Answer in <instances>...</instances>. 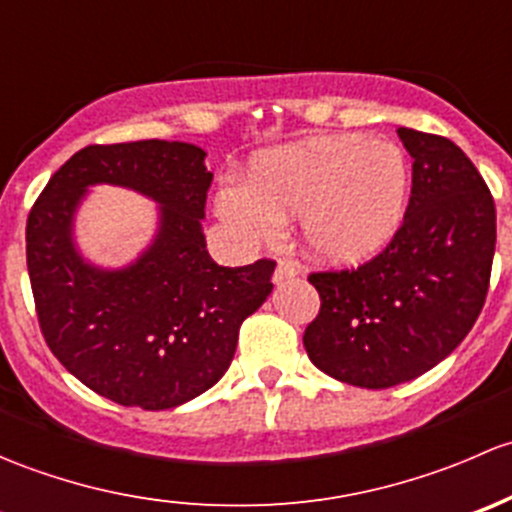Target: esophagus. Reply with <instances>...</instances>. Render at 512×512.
I'll return each instance as SVG.
<instances>
[{
    "label": "esophagus",
    "mask_w": 512,
    "mask_h": 512,
    "mask_svg": "<svg viewBox=\"0 0 512 512\" xmlns=\"http://www.w3.org/2000/svg\"><path fill=\"white\" fill-rule=\"evenodd\" d=\"M295 276H298V268H295L293 263L278 261L276 263V273H273V283H276V286H281V283L291 281V278H295Z\"/></svg>",
    "instance_id": "obj_1"
}]
</instances>
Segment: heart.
Returning <instances> with one entry per match:
<instances>
[{
    "label": "heart",
    "instance_id": "heart-1",
    "mask_svg": "<svg viewBox=\"0 0 512 512\" xmlns=\"http://www.w3.org/2000/svg\"><path fill=\"white\" fill-rule=\"evenodd\" d=\"M412 189L407 155L389 140L315 135L268 147L249 179L219 187L214 209L246 244L276 239L286 219L325 263H360L384 249L402 226Z\"/></svg>",
    "mask_w": 512,
    "mask_h": 512
}]
</instances>
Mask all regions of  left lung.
Listing matches in <instances>:
<instances>
[{"instance_id":"8db88e82","label":"left lung","mask_w":512,"mask_h":512,"mask_svg":"<svg viewBox=\"0 0 512 512\" xmlns=\"http://www.w3.org/2000/svg\"><path fill=\"white\" fill-rule=\"evenodd\" d=\"M412 155V197L392 244L355 271L310 273L320 313L303 345L318 370L387 389L451 355L486 303L495 204L458 145L399 128Z\"/></svg>"}]
</instances>
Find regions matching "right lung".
Masks as SVG:
<instances>
[{
    "instance_id": "obj_1",
    "label": "right lung",
    "mask_w": 512,
    "mask_h": 512,
    "mask_svg": "<svg viewBox=\"0 0 512 512\" xmlns=\"http://www.w3.org/2000/svg\"><path fill=\"white\" fill-rule=\"evenodd\" d=\"M189 142L88 145L49 179L26 221V266L41 333L59 362L100 397L147 412L199 397L234 360L239 328L273 291L276 263L212 261L202 231L212 172ZM125 186L158 204L148 249L123 269L77 251L72 226L87 189Z\"/></svg>"
}]
</instances>
